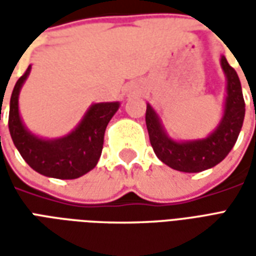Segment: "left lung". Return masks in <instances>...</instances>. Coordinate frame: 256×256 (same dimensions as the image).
Wrapping results in <instances>:
<instances>
[{
  "mask_svg": "<svg viewBox=\"0 0 256 256\" xmlns=\"http://www.w3.org/2000/svg\"><path fill=\"white\" fill-rule=\"evenodd\" d=\"M220 66L226 75V100L224 116L208 137L192 141H174L162 126L160 119L148 104L145 122L150 141L156 156L164 164L184 172H200L216 166L225 159L234 146L242 130L246 114L238 75L228 63L225 56L220 58Z\"/></svg>",
  "mask_w": 256,
  "mask_h": 256,
  "instance_id": "1",
  "label": "left lung"
}]
</instances>
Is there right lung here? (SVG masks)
<instances>
[{
	"label": "right lung",
	"instance_id": "1",
	"mask_svg": "<svg viewBox=\"0 0 256 256\" xmlns=\"http://www.w3.org/2000/svg\"><path fill=\"white\" fill-rule=\"evenodd\" d=\"M31 66L16 82L9 106V133L22 158L42 176L75 180L94 168L100 159L106 124L119 108V102H97L71 133L54 140L36 137L27 130L19 114V93Z\"/></svg>",
	"mask_w": 256,
	"mask_h": 256
}]
</instances>
